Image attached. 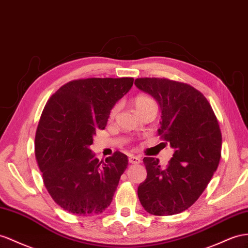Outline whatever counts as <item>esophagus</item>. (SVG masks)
Wrapping results in <instances>:
<instances>
[{"label": "esophagus", "mask_w": 248, "mask_h": 248, "mask_svg": "<svg viewBox=\"0 0 248 248\" xmlns=\"http://www.w3.org/2000/svg\"><path fill=\"white\" fill-rule=\"evenodd\" d=\"M140 161H141L140 158L137 157V156L132 155V156L129 157V162L132 163V164H138V163H140Z\"/></svg>", "instance_id": "1"}]
</instances>
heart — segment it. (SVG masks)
<instances>
[{
  "instance_id": "1",
  "label": "heart",
  "mask_w": 248,
  "mask_h": 248,
  "mask_svg": "<svg viewBox=\"0 0 248 248\" xmlns=\"http://www.w3.org/2000/svg\"><path fill=\"white\" fill-rule=\"evenodd\" d=\"M133 105L136 108V110L138 111V113L142 112L144 109H147V108L151 105H156L155 101L153 98H151L148 95H137L136 97H134L133 99ZM116 112H117V107H114L113 109L110 112V117L114 118L116 115Z\"/></svg>"
}]
</instances>
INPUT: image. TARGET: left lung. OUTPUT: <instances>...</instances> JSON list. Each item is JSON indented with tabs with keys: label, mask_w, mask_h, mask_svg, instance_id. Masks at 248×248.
Masks as SVG:
<instances>
[{
	"label": "left lung",
	"mask_w": 248,
	"mask_h": 248,
	"mask_svg": "<svg viewBox=\"0 0 248 248\" xmlns=\"http://www.w3.org/2000/svg\"><path fill=\"white\" fill-rule=\"evenodd\" d=\"M135 85L158 101V135L175 149L164 169L156 158H143L148 175L138 186L139 201L152 215L182 213L198 200L219 166L222 135L217 117L204 95L185 82L141 78Z\"/></svg>",
	"instance_id": "8db88e82"
}]
</instances>
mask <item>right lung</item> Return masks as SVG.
<instances>
[{"label": "right lung", "mask_w": 248, "mask_h": 248, "mask_svg": "<svg viewBox=\"0 0 248 248\" xmlns=\"http://www.w3.org/2000/svg\"><path fill=\"white\" fill-rule=\"evenodd\" d=\"M134 78H81L62 86L47 101L34 152L44 186L56 204L78 216L103 213L128 168L122 152L99 161L89 147Z\"/></svg>", "instance_id": "1"}]
</instances>
